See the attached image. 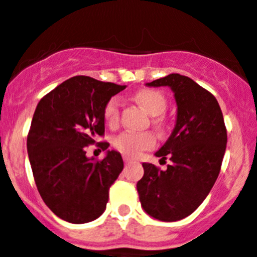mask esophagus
<instances>
[{
  "label": "esophagus",
  "instance_id": "1",
  "mask_svg": "<svg viewBox=\"0 0 257 257\" xmlns=\"http://www.w3.org/2000/svg\"><path fill=\"white\" fill-rule=\"evenodd\" d=\"M123 160L125 164H131V162H133V158H131L129 156H125V155L123 156Z\"/></svg>",
  "mask_w": 257,
  "mask_h": 257
}]
</instances>
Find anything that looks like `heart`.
Segmentation results:
<instances>
[{
  "instance_id": "b5f03b06",
  "label": "heart",
  "mask_w": 257,
  "mask_h": 257,
  "mask_svg": "<svg viewBox=\"0 0 257 257\" xmlns=\"http://www.w3.org/2000/svg\"><path fill=\"white\" fill-rule=\"evenodd\" d=\"M137 101L140 102L150 114L152 115H161L165 112L167 107V100L157 90H151V88H145L136 93ZM119 114H120V100L117 97H111L109 101L105 104L102 115L106 121L107 125L115 126L119 121ZM155 123L157 125H161V119H156ZM112 146L116 151L125 156L131 157H137L140 156L143 151L151 150L156 146V137L151 132H131L126 131L123 133L117 134L112 140Z\"/></svg>"
}]
</instances>
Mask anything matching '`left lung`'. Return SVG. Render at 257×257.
Masks as SVG:
<instances>
[{"label":"left lung","mask_w":257,"mask_h":257,"mask_svg":"<svg viewBox=\"0 0 257 257\" xmlns=\"http://www.w3.org/2000/svg\"><path fill=\"white\" fill-rule=\"evenodd\" d=\"M169 86L177 105L176 125L167 142L156 152L171 165L162 171L143 164L145 175L137 183L141 204L147 214L164 222L190 215L214 185L226 152L227 129L214 96L179 73L150 83Z\"/></svg>","instance_id":"left-lung-1"}]
</instances>
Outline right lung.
Wrapping results in <instances>:
<instances>
[{
  "label": "right lung",
  "mask_w": 257,
  "mask_h": 257,
  "mask_svg": "<svg viewBox=\"0 0 257 257\" xmlns=\"http://www.w3.org/2000/svg\"><path fill=\"white\" fill-rule=\"evenodd\" d=\"M125 86L76 76L48 92L38 104L28 134V153L40 196L57 217L74 224L99 218L109 189L124 167L116 151L101 161L85 147L105 132V104ZM102 151L107 142L97 143Z\"/></svg>",
  "instance_id": "1"
}]
</instances>
